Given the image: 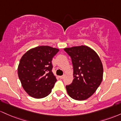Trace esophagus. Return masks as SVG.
Here are the masks:
<instances>
[{"label":"esophagus","mask_w":121,"mask_h":121,"mask_svg":"<svg viewBox=\"0 0 121 121\" xmlns=\"http://www.w3.org/2000/svg\"><path fill=\"white\" fill-rule=\"evenodd\" d=\"M59 78L60 79H63V78H64V75H62V76H59Z\"/></svg>","instance_id":"34e87169"}]
</instances>
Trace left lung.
I'll list each match as a JSON object with an SVG mask.
<instances>
[{
    "instance_id": "left-lung-1",
    "label": "left lung",
    "mask_w": 121,
    "mask_h": 121,
    "mask_svg": "<svg viewBox=\"0 0 121 121\" xmlns=\"http://www.w3.org/2000/svg\"><path fill=\"white\" fill-rule=\"evenodd\" d=\"M71 56L73 65L74 79L66 86L70 97L77 101H83L95 92L103 79L104 69L97 52L87 46L65 48Z\"/></svg>"
}]
</instances>
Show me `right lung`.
I'll return each mask as SVG.
<instances>
[{"label":"right lung","instance_id":"obj_1","mask_svg":"<svg viewBox=\"0 0 121 121\" xmlns=\"http://www.w3.org/2000/svg\"><path fill=\"white\" fill-rule=\"evenodd\" d=\"M59 51L48 46H40L28 50L22 56L17 74L22 86L30 96L42 98L51 92L56 81L51 61Z\"/></svg>","mask_w":121,"mask_h":121}]
</instances>
